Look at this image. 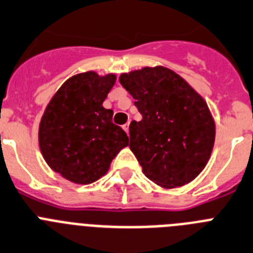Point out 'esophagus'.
<instances>
[{"label":"esophagus","instance_id":"obj_1","mask_svg":"<svg viewBox=\"0 0 253 253\" xmlns=\"http://www.w3.org/2000/svg\"><path fill=\"white\" fill-rule=\"evenodd\" d=\"M122 127H124V129H125V131H126V133H127V135H128V127H129V124H126V125H124V126H122Z\"/></svg>","mask_w":253,"mask_h":253}]
</instances>
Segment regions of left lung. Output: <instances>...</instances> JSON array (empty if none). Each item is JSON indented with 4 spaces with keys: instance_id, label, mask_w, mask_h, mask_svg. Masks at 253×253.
Returning a JSON list of instances; mask_svg holds the SVG:
<instances>
[{
    "instance_id": "left-lung-1",
    "label": "left lung",
    "mask_w": 253,
    "mask_h": 253,
    "mask_svg": "<svg viewBox=\"0 0 253 253\" xmlns=\"http://www.w3.org/2000/svg\"><path fill=\"white\" fill-rule=\"evenodd\" d=\"M120 83L142 116L129 125V149L144 174L166 188L196 178L215 141V124L205 100L162 66L122 74Z\"/></svg>"
}]
</instances>
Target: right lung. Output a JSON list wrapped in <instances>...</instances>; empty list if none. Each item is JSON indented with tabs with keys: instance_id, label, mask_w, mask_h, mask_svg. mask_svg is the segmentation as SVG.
Segmentation results:
<instances>
[{
	"instance_id": "1",
	"label": "right lung",
	"mask_w": 253,
	"mask_h": 253,
	"mask_svg": "<svg viewBox=\"0 0 253 253\" xmlns=\"http://www.w3.org/2000/svg\"><path fill=\"white\" fill-rule=\"evenodd\" d=\"M116 75L93 71L63 83L39 125V146L54 172L74 183L89 184L108 172L111 162L128 145V136L112 122L113 111L103 102Z\"/></svg>"
}]
</instances>
